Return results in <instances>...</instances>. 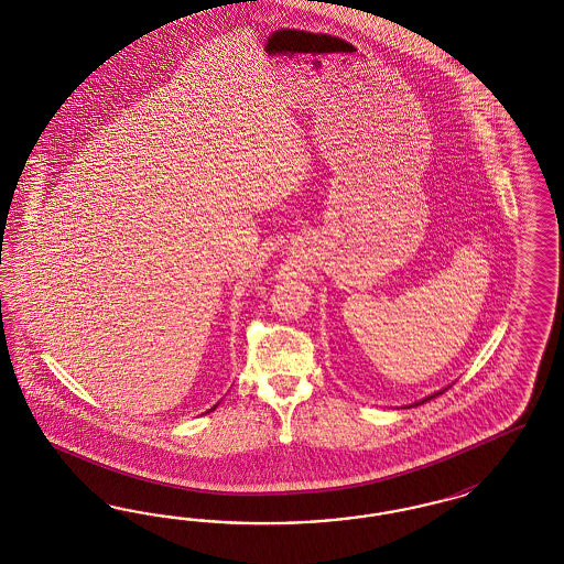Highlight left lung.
Returning <instances> with one entry per match:
<instances>
[{
	"label": "left lung",
	"instance_id": "8db88e82",
	"mask_svg": "<svg viewBox=\"0 0 564 564\" xmlns=\"http://www.w3.org/2000/svg\"><path fill=\"white\" fill-rule=\"evenodd\" d=\"M447 388H449V386H447ZM446 389H442V391H437V393H433V395H427V398H423V400H421V402H414V404H410L409 409H412V406H419V404H423V402H427V400H431V398H435V395H440V393H444V391H446Z\"/></svg>",
	"mask_w": 564,
	"mask_h": 564
}]
</instances>
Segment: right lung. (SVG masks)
<instances>
[{"label": "right lung", "instance_id": "add662e5", "mask_svg": "<svg viewBox=\"0 0 564 564\" xmlns=\"http://www.w3.org/2000/svg\"><path fill=\"white\" fill-rule=\"evenodd\" d=\"M216 406H218V404H216ZM216 406H213V409L208 410V412H213V410L216 409Z\"/></svg>", "mask_w": 564, "mask_h": 564}]
</instances>
